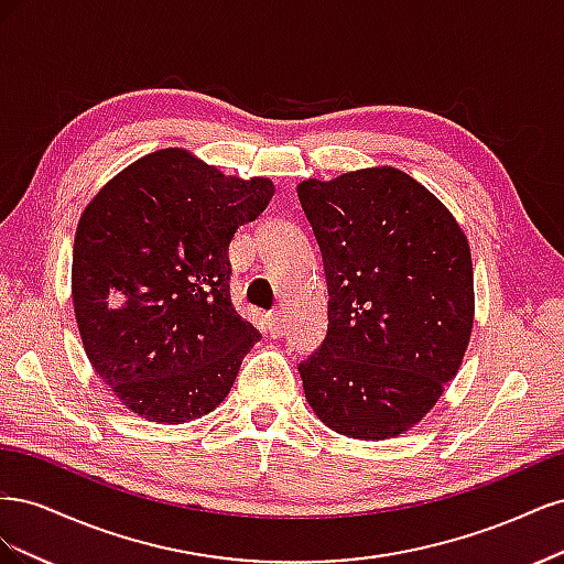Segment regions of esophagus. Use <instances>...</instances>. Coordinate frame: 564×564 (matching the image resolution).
I'll return each instance as SVG.
<instances>
[{
    "instance_id": "obj_1",
    "label": "esophagus",
    "mask_w": 564,
    "mask_h": 564,
    "mask_svg": "<svg viewBox=\"0 0 564 564\" xmlns=\"http://www.w3.org/2000/svg\"><path fill=\"white\" fill-rule=\"evenodd\" d=\"M284 329H286L284 313H282V311H272V313L268 315V332H270V336L278 338V336L284 334Z\"/></svg>"
}]
</instances>
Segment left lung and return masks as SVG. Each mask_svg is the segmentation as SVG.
Instances as JSON below:
<instances>
[{
    "label": "left lung",
    "mask_w": 564,
    "mask_h": 564,
    "mask_svg": "<svg viewBox=\"0 0 564 564\" xmlns=\"http://www.w3.org/2000/svg\"><path fill=\"white\" fill-rule=\"evenodd\" d=\"M324 259L329 329L299 365L315 416L352 440L412 431L456 377L475 319L464 228L395 166L296 185Z\"/></svg>",
    "instance_id": "left-lung-1"
}]
</instances>
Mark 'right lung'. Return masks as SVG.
I'll use <instances>...</instances> for the list:
<instances>
[{"label":"right lung","instance_id":"1","mask_svg":"<svg viewBox=\"0 0 564 564\" xmlns=\"http://www.w3.org/2000/svg\"><path fill=\"white\" fill-rule=\"evenodd\" d=\"M275 195L185 148L131 162L91 197L73 249V308L94 371L129 412L187 423L228 398L261 334L230 303L228 247Z\"/></svg>","mask_w":564,"mask_h":564}]
</instances>
